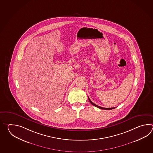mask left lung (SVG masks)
Segmentation results:
<instances>
[{"label":"left lung","instance_id":"left-lung-1","mask_svg":"<svg viewBox=\"0 0 153 153\" xmlns=\"http://www.w3.org/2000/svg\"><path fill=\"white\" fill-rule=\"evenodd\" d=\"M88 100L90 101V102L91 103V104H92L93 105H94L95 107H96L98 108H100V109H104V110H111V109H113L114 108H115L116 107L114 108H103L102 107H100V106H98L97 105H96V104H94V103L92 101L90 100V99L89 98V97H88Z\"/></svg>","mask_w":153,"mask_h":153}]
</instances>
